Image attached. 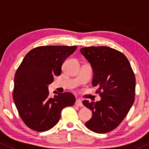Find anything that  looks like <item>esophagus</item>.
Here are the masks:
<instances>
[{"instance_id":"1","label":"esophagus","mask_w":149,"mask_h":149,"mask_svg":"<svg viewBox=\"0 0 149 149\" xmlns=\"http://www.w3.org/2000/svg\"><path fill=\"white\" fill-rule=\"evenodd\" d=\"M75 105L78 107H83V103L80 100H77L75 102Z\"/></svg>"}]
</instances>
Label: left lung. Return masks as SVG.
Returning <instances> with one entry per match:
<instances>
[{
    "mask_svg": "<svg viewBox=\"0 0 149 149\" xmlns=\"http://www.w3.org/2000/svg\"><path fill=\"white\" fill-rule=\"evenodd\" d=\"M93 70L92 84L98 87L101 100L83 104L92 110L85 123L87 129L104 134L116 129L134 102L136 79L129 60L123 53L106 46L80 49Z\"/></svg>",
    "mask_w": 149,
    "mask_h": 149,
    "instance_id": "8db88e82",
    "label": "left lung"
}]
</instances>
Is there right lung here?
<instances>
[{
	"instance_id": "right-lung-1",
	"label": "right lung",
	"mask_w": 149,
	"mask_h": 149,
	"mask_svg": "<svg viewBox=\"0 0 149 149\" xmlns=\"http://www.w3.org/2000/svg\"><path fill=\"white\" fill-rule=\"evenodd\" d=\"M77 46H41L30 50L24 57L14 77L13 98L25 124L36 132H46L56 125L62 109L72 106V93L54 92L49 97L48 85L53 77L60 76L65 60Z\"/></svg>"
}]
</instances>
